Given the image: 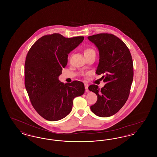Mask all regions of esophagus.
Returning a JSON list of instances; mask_svg holds the SVG:
<instances>
[{
  "mask_svg": "<svg viewBox=\"0 0 157 157\" xmlns=\"http://www.w3.org/2000/svg\"><path fill=\"white\" fill-rule=\"evenodd\" d=\"M85 88L86 90V92H88V85L86 83H85Z\"/></svg>",
  "mask_w": 157,
  "mask_h": 157,
  "instance_id": "1",
  "label": "esophagus"
}]
</instances>
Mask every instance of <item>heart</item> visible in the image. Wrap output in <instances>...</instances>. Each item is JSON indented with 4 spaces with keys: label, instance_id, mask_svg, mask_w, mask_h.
I'll return each instance as SVG.
<instances>
[{
    "label": "heart",
    "instance_id": "obj_1",
    "mask_svg": "<svg viewBox=\"0 0 157 157\" xmlns=\"http://www.w3.org/2000/svg\"><path fill=\"white\" fill-rule=\"evenodd\" d=\"M95 52V51H94V50L92 49V48H85V50H84V55H89V54H90V53H92Z\"/></svg>",
    "mask_w": 157,
    "mask_h": 157
}]
</instances>
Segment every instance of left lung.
Listing matches in <instances>:
<instances>
[{
	"label": "left lung",
	"instance_id": "1",
	"mask_svg": "<svg viewBox=\"0 0 157 157\" xmlns=\"http://www.w3.org/2000/svg\"><path fill=\"white\" fill-rule=\"evenodd\" d=\"M88 39L98 49L96 74H104L101 78L105 82L101 89L96 85L88 87L98 97L90 109L98 117H111L120 111L129 97L134 76L132 56L127 45L112 34L99 33Z\"/></svg>",
	"mask_w": 157,
	"mask_h": 157
}]
</instances>
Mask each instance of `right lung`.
<instances>
[{"label": "right lung", "mask_w": 157, "mask_h": 157, "mask_svg": "<svg viewBox=\"0 0 157 157\" xmlns=\"http://www.w3.org/2000/svg\"><path fill=\"white\" fill-rule=\"evenodd\" d=\"M83 36L67 38L59 33L45 35L32 45L25 63V85L30 102L44 119L56 121L71 112L75 97L85 92L83 83L60 82L68 54L82 43Z\"/></svg>", "instance_id": "right-lung-1"}]
</instances>
